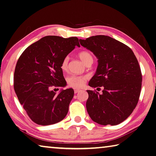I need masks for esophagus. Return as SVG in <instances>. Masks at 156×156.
Listing matches in <instances>:
<instances>
[{
    "instance_id": "1",
    "label": "esophagus",
    "mask_w": 156,
    "mask_h": 156,
    "mask_svg": "<svg viewBox=\"0 0 156 156\" xmlns=\"http://www.w3.org/2000/svg\"><path fill=\"white\" fill-rule=\"evenodd\" d=\"M74 91H75V94H77V93H78V92L79 91V90H75Z\"/></svg>"
}]
</instances>
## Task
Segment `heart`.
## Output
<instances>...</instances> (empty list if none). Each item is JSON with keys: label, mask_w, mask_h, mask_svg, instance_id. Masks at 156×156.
I'll list each match as a JSON object with an SVG mask.
<instances>
[{"label": "heart", "mask_w": 156, "mask_h": 156, "mask_svg": "<svg viewBox=\"0 0 156 156\" xmlns=\"http://www.w3.org/2000/svg\"><path fill=\"white\" fill-rule=\"evenodd\" d=\"M79 57L83 62L85 65L88 64L90 62H93V56L88 51H82L79 52ZM69 64V57L65 56L62 59L60 65V68L63 71H67ZM87 76H79V75H71L66 78V82L69 86L73 88H80L83 86L85 83L87 79Z\"/></svg>", "instance_id": "heart-1"}]
</instances>
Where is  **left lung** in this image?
Here are the masks:
<instances>
[{
  "instance_id": "1",
  "label": "left lung",
  "mask_w": 156,
  "mask_h": 156,
  "mask_svg": "<svg viewBox=\"0 0 156 156\" xmlns=\"http://www.w3.org/2000/svg\"><path fill=\"white\" fill-rule=\"evenodd\" d=\"M79 42L98 59L89 85L104 87L101 94L87 91L89 115L101 125H119L131 115L138 103L142 82L138 60L129 46L110 36L99 35Z\"/></svg>"
}]
</instances>
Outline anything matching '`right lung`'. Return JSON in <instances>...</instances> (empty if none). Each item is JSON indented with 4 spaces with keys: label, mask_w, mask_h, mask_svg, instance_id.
I'll list each match as a JSON object with an SVG mask.
<instances>
[{
    "label": "right lung",
    "mask_w": 156,
    "mask_h": 156,
    "mask_svg": "<svg viewBox=\"0 0 156 156\" xmlns=\"http://www.w3.org/2000/svg\"><path fill=\"white\" fill-rule=\"evenodd\" d=\"M76 46L80 47L77 37L48 36L28 46L18 59L14 90L27 115L37 125H53L68 113L73 90H62L56 95L50 88L66 85L60 65Z\"/></svg>",
    "instance_id": "add662e5"
}]
</instances>
